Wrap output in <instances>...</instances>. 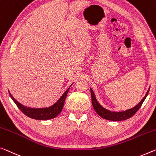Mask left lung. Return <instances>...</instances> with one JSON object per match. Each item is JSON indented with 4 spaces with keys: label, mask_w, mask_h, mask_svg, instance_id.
I'll list each match as a JSON object with an SVG mask.
<instances>
[{
    "label": "left lung",
    "mask_w": 156,
    "mask_h": 156,
    "mask_svg": "<svg viewBox=\"0 0 156 156\" xmlns=\"http://www.w3.org/2000/svg\"><path fill=\"white\" fill-rule=\"evenodd\" d=\"M150 89V88H149ZM149 90L147 91V94L144 98H142V100L138 103V104L135 106L134 108H131V109L127 110L126 111H123V112H111L110 110H108L105 109L104 108H103L99 103L97 102V101L96 99L93 90L90 89L91 91V102H92V105L94 109L95 110L96 113L103 119L107 120L110 121H123L133 117L135 114L137 112V110L140 109L141 106H142L143 102H144L146 97H147L149 91Z\"/></svg>",
    "instance_id": "1"
}]
</instances>
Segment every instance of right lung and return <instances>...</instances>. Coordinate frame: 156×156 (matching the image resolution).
Returning a JSON list of instances; mask_svg holds the SVG:
<instances>
[{
  "label": "right lung",
  "mask_w": 156,
  "mask_h": 156,
  "mask_svg": "<svg viewBox=\"0 0 156 156\" xmlns=\"http://www.w3.org/2000/svg\"><path fill=\"white\" fill-rule=\"evenodd\" d=\"M69 89H70V87L66 90L65 92L60 98V99L57 101L55 104H53L51 107L45 108H30L26 107V106L21 104L20 103H19L16 100L14 99L10 93L9 92V94L12 99L13 100L15 104L17 105V107L20 109L24 115L28 116L30 118L34 119L47 120L56 117L61 112L64 107V104H65V101Z\"/></svg>",
  "instance_id": "right-lung-1"
}]
</instances>
